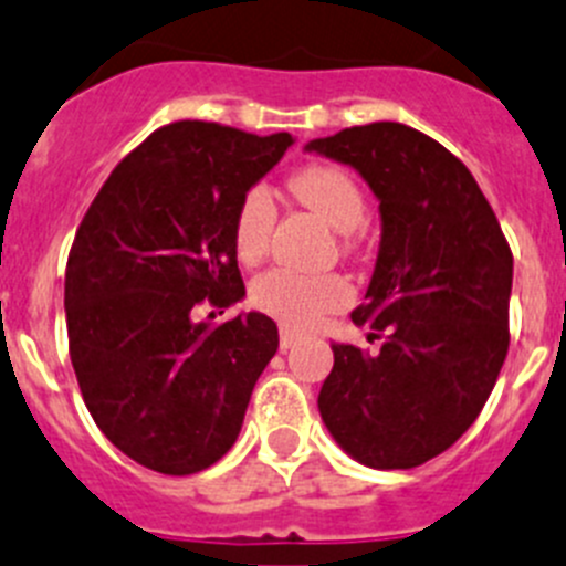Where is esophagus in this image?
Instances as JSON below:
<instances>
[{
	"label": "esophagus",
	"mask_w": 566,
	"mask_h": 566,
	"mask_svg": "<svg viewBox=\"0 0 566 566\" xmlns=\"http://www.w3.org/2000/svg\"><path fill=\"white\" fill-rule=\"evenodd\" d=\"M300 338H303V336H300L297 331H292V327H289V325L280 327V349H292L294 344L300 342Z\"/></svg>",
	"instance_id": "34e87169"
}]
</instances>
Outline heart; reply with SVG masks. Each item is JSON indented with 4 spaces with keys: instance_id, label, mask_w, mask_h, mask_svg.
I'll return each mask as SVG.
<instances>
[{
    "instance_id": "heart-1",
    "label": "heart",
    "mask_w": 566,
    "mask_h": 566,
    "mask_svg": "<svg viewBox=\"0 0 566 566\" xmlns=\"http://www.w3.org/2000/svg\"><path fill=\"white\" fill-rule=\"evenodd\" d=\"M292 191L338 233H355L367 219L364 191L353 175L338 166H305L292 177ZM274 219L277 208L272 191L266 186L247 188L233 219V244L241 261H258L266 252ZM250 300L258 311L283 325L311 327L347 303L349 286L333 274H305L277 266L252 280Z\"/></svg>"
}]
</instances>
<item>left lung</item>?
Segmentation results:
<instances>
[{"mask_svg": "<svg viewBox=\"0 0 566 566\" xmlns=\"http://www.w3.org/2000/svg\"><path fill=\"white\" fill-rule=\"evenodd\" d=\"M358 171L380 211V247L353 322L378 353L331 344L319 413L373 470H411L478 419L509 353L514 258L475 177L413 127L373 122L305 144Z\"/></svg>", "mask_w": 566, "mask_h": 566, "instance_id": "1", "label": "left lung"}]
</instances>
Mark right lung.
I'll list each match as a JSON object with an SVG mask.
<instances>
[{
	"label": "right lung",
	"instance_id": "1",
	"mask_svg": "<svg viewBox=\"0 0 566 566\" xmlns=\"http://www.w3.org/2000/svg\"><path fill=\"white\" fill-rule=\"evenodd\" d=\"M292 144L175 122L111 171L80 222L63 300L72 367L102 433L147 470L217 464L277 353L266 314H199L244 300L235 208Z\"/></svg>",
	"mask_w": 566,
	"mask_h": 566
}]
</instances>
